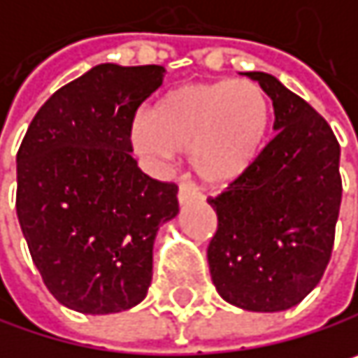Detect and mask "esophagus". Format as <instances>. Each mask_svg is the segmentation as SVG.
Segmentation results:
<instances>
[{"mask_svg":"<svg viewBox=\"0 0 358 358\" xmlns=\"http://www.w3.org/2000/svg\"><path fill=\"white\" fill-rule=\"evenodd\" d=\"M196 199H201L199 190H196V188H194L190 182L182 180L178 186V203L180 205H186V203H190V201H196Z\"/></svg>","mask_w":358,"mask_h":358,"instance_id":"esophagus-1","label":"esophagus"}]
</instances>
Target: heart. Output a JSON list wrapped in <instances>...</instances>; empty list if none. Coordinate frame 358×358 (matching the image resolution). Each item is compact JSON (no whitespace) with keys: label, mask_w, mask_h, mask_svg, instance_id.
Listing matches in <instances>:
<instances>
[{"label":"heart","mask_w":358,"mask_h":358,"mask_svg":"<svg viewBox=\"0 0 358 358\" xmlns=\"http://www.w3.org/2000/svg\"><path fill=\"white\" fill-rule=\"evenodd\" d=\"M271 128V101L252 80L190 83L166 93L134 124L136 149L155 162L192 153L209 184L243 176L261 155Z\"/></svg>","instance_id":"1"}]
</instances>
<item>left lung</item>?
I'll return each instance as SVG.
<instances>
[{
	"label": "left lung",
	"instance_id": "left-lung-1",
	"mask_svg": "<svg viewBox=\"0 0 358 358\" xmlns=\"http://www.w3.org/2000/svg\"><path fill=\"white\" fill-rule=\"evenodd\" d=\"M247 76L271 97L278 132L243 176L207 199L217 213L207 261L224 301L275 313L299 305L329 263L342 201L340 145L275 76Z\"/></svg>",
	"mask_w": 358,
	"mask_h": 358
}]
</instances>
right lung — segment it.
Returning a JSON list of instances; mask_svg holds the SVG:
<instances>
[{
	"instance_id": "obj_1",
	"label": "right lung",
	"mask_w": 358,
	"mask_h": 358,
	"mask_svg": "<svg viewBox=\"0 0 358 358\" xmlns=\"http://www.w3.org/2000/svg\"><path fill=\"white\" fill-rule=\"evenodd\" d=\"M164 66L99 64L36 111L16 155V213L47 290L64 307L108 315L138 305L159 226L178 186L141 172L130 132Z\"/></svg>"
}]
</instances>
